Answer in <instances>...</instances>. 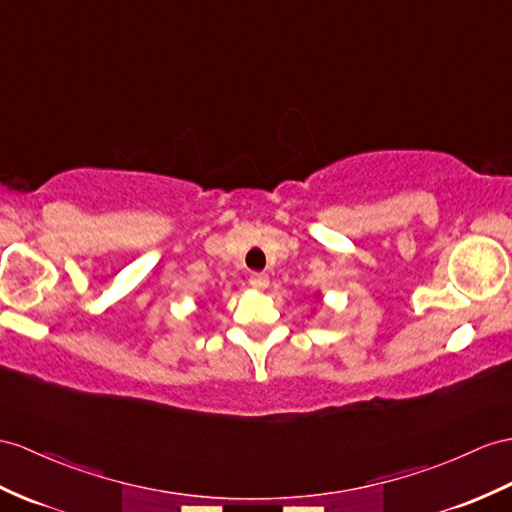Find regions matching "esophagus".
Here are the masks:
<instances>
[{"label": "esophagus", "instance_id": "obj_1", "mask_svg": "<svg viewBox=\"0 0 512 512\" xmlns=\"http://www.w3.org/2000/svg\"><path fill=\"white\" fill-rule=\"evenodd\" d=\"M249 284L256 286V289H265L269 284V276L267 273H252V276H249Z\"/></svg>", "mask_w": 512, "mask_h": 512}]
</instances>
